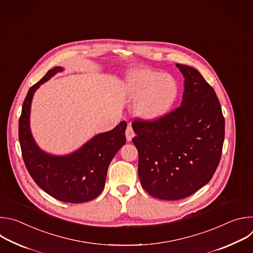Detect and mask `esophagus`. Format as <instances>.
<instances>
[{
  "instance_id": "34e87169",
  "label": "esophagus",
  "mask_w": 253,
  "mask_h": 253,
  "mask_svg": "<svg viewBox=\"0 0 253 253\" xmlns=\"http://www.w3.org/2000/svg\"><path fill=\"white\" fill-rule=\"evenodd\" d=\"M135 136V133L133 131V128L131 125H128L127 126V129H126V138H127V141H131L132 138Z\"/></svg>"
}]
</instances>
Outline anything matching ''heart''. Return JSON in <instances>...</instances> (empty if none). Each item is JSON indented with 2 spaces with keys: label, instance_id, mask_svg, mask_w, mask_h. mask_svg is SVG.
Returning <instances> with one entry per match:
<instances>
[{
  "label": "heart",
  "instance_id": "b5f03b06",
  "mask_svg": "<svg viewBox=\"0 0 253 253\" xmlns=\"http://www.w3.org/2000/svg\"><path fill=\"white\" fill-rule=\"evenodd\" d=\"M123 91L130 100H136L133 113L144 122L163 118L178 97V85L172 77L147 69L132 71Z\"/></svg>",
  "mask_w": 253,
  "mask_h": 253
}]
</instances>
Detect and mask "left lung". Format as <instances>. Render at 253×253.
Returning <instances> with one entry per match:
<instances>
[{"label":"left lung","mask_w":253,"mask_h":253,"mask_svg":"<svg viewBox=\"0 0 253 253\" xmlns=\"http://www.w3.org/2000/svg\"><path fill=\"white\" fill-rule=\"evenodd\" d=\"M176 66L185 79L181 106L158 121L132 123L141 185L163 200L188 197L206 185L224 141V117L215 91L196 69Z\"/></svg>","instance_id":"obj_1"}]
</instances>
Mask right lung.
Masks as SVG:
<instances>
[{
  "mask_svg": "<svg viewBox=\"0 0 253 253\" xmlns=\"http://www.w3.org/2000/svg\"><path fill=\"white\" fill-rule=\"evenodd\" d=\"M63 68L55 67L29 89L19 120V140L25 165L37 185L54 198L69 203L87 202L104 189L107 170L118 150L126 143L127 123L100 133L75 152L57 156L36 144L30 129L31 103L36 92Z\"/></svg>",
  "mask_w": 253,
  "mask_h": 253,
  "instance_id": "1",
  "label": "right lung"
}]
</instances>
